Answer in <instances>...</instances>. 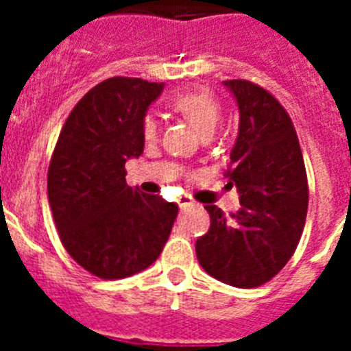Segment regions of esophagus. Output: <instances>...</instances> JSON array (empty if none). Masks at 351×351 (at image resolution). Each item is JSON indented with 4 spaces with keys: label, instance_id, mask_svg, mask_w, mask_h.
Wrapping results in <instances>:
<instances>
[{
    "label": "esophagus",
    "instance_id": "esophagus-1",
    "mask_svg": "<svg viewBox=\"0 0 351 351\" xmlns=\"http://www.w3.org/2000/svg\"><path fill=\"white\" fill-rule=\"evenodd\" d=\"M178 204L181 209H188V207H193L195 206V200L190 197V195H181L178 198Z\"/></svg>",
    "mask_w": 351,
    "mask_h": 351
}]
</instances>
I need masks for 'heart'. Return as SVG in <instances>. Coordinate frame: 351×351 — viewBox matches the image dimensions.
I'll return each mask as SVG.
<instances>
[{"instance_id":"1","label":"heart","mask_w":351,"mask_h":351,"mask_svg":"<svg viewBox=\"0 0 351 351\" xmlns=\"http://www.w3.org/2000/svg\"><path fill=\"white\" fill-rule=\"evenodd\" d=\"M169 107L184 117L202 137L214 132L223 114L221 101L213 93L204 89L176 93L169 100ZM142 137L147 142L158 137V121L153 114H147L142 119Z\"/></svg>"}]
</instances>
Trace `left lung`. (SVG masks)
Instances as JSON below:
<instances>
[{"mask_svg": "<svg viewBox=\"0 0 351 351\" xmlns=\"http://www.w3.org/2000/svg\"><path fill=\"white\" fill-rule=\"evenodd\" d=\"M239 105V135L226 178L241 209L206 206L209 232L195 250L204 271L237 288L267 283L295 253L308 214V176L297 132L283 105L258 84L225 80Z\"/></svg>", "mask_w": 351, "mask_h": 351, "instance_id": "1", "label": "left lung"}]
</instances>
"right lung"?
Returning <instances> with one entry per match:
<instances>
[{"label":"right lung","mask_w":351,"mask_h":351,"mask_svg":"<svg viewBox=\"0 0 351 351\" xmlns=\"http://www.w3.org/2000/svg\"><path fill=\"white\" fill-rule=\"evenodd\" d=\"M163 84L110 77L73 107L47 173L49 206L68 255L101 280H121L160 256L178 204L126 184L144 151L142 119Z\"/></svg>","instance_id":"add662e5"}]
</instances>
